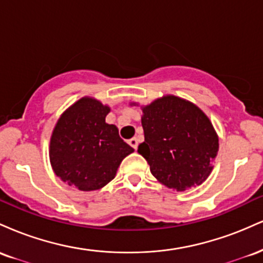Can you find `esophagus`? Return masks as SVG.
I'll return each instance as SVG.
<instances>
[{
    "label": "esophagus",
    "instance_id": "1",
    "mask_svg": "<svg viewBox=\"0 0 263 263\" xmlns=\"http://www.w3.org/2000/svg\"><path fill=\"white\" fill-rule=\"evenodd\" d=\"M128 143H129V146L132 147V148L137 149V147H138V140H137V138H136V137L131 138V140L128 141Z\"/></svg>",
    "mask_w": 263,
    "mask_h": 263
}]
</instances>
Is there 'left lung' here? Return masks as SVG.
Here are the masks:
<instances>
[{
  "label": "left lung",
  "mask_w": 263,
  "mask_h": 263,
  "mask_svg": "<svg viewBox=\"0 0 263 263\" xmlns=\"http://www.w3.org/2000/svg\"><path fill=\"white\" fill-rule=\"evenodd\" d=\"M144 142L138 153L168 188L200 185L213 171L219 140L210 120L192 102L168 95L142 108Z\"/></svg>",
  "instance_id": "obj_1"
}]
</instances>
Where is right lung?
Wrapping results in <instances>:
<instances>
[{
    "mask_svg": "<svg viewBox=\"0 0 263 263\" xmlns=\"http://www.w3.org/2000/svg\"><path fill=\"white\" fill-rule=\"evenodd\" d=\"M110 107L83 98L57 122L50 138V163L63 182L79 190L100 189L116 176L120 163L134 152L115 125L105 122Z\"/></svg>",
    "mask_w": 263,
    "mask_h": 263,
    "instance_id": "add662e5",
    "label": "right lung"
}]
</instances>
